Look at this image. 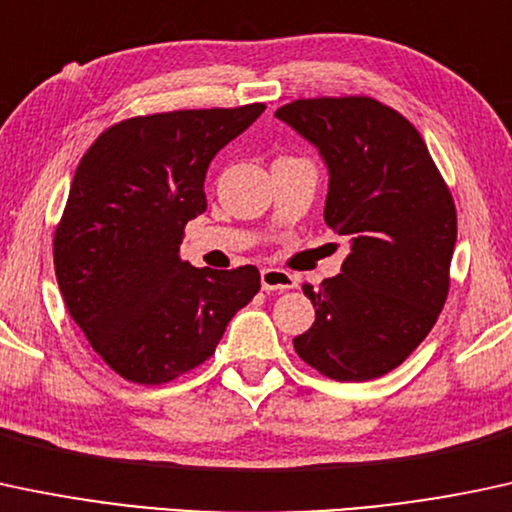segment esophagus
Listing matches in <instances>:
<instances>
[{"label": "esophagus", "instance_id": "34e87169", "mask_svg": "<svg viewBox=\"0 0 512 512\" xmlns=\"http://www.w3.org/2000/svg\"><path fill=\"white\" fill-rule=\"evenodd\" d=\"M261 287L266 292L292 290V287H297V278L292 273L283 271V268H263V271H261Z\"/></svg>", "mask_w": 512, "mask_h": 512}]
</instances>
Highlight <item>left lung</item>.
<instances>
[{
    "label": "left lung",
    "instance_id": "obj_1",
    "mask_svg": "<svg viewBox=\"0 0 512 512\" xmlns=\"http://www.w3.org/2000/svg\"><path fill=\"white\" fill-rule=\"evenodd\" d=\"M329 169L324 220L348 237L341 273L319 290L297 355L336 382H367L421 346L450 290L457 210L418 130L370 96L300 99L275 111Z\"/></svg>",
    "mask_w": 512,
    "mask_h": 512
}]
</instances>
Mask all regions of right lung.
Instances as JSON below:
<instances>
[{
  "mask_svg": "<svg viewBox=\"0 0 512 512\" xmlns=\"http://www.w3.org/2000/svg\"><path fill=\"white\" fill-rule=\"evenodd\" d=\"M266 111H171L120 120L86 149L55 229L67 312L123 380L164 384L215 353L258 290L254 266L193 268L183 229L208 208L215 154Z\"/></svg>",
  "mask_w": 512,
  "mask_h": 512,
  "instance_id": "1",
  "label": "right lung"
}]
</instances>
